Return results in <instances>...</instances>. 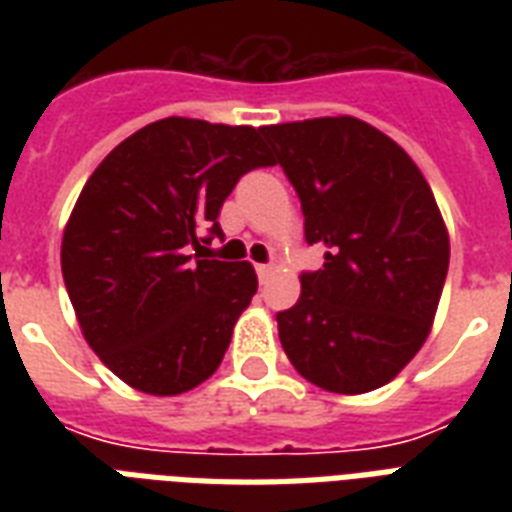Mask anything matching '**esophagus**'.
Returning <instances> with one entry per match:
<instances>
[{
  "instance_id": "obj_1",
  "label": "esophagus",
  "mask_w": 512,
  "mask_h": 512,
  "mask_svg": "<svg viewBox=\"0 0 512 512\" xmlns=\"http://www.w3.org/2000/svg\"><path fill=\"white\" fill-rule=\"evenodd\" d=\"M255 271H257V279L265 281L268 279V273H271V265H265V263H257L255 265Z\"/></svg>"
}]
</instances>
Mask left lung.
Instances as JSON below:
<instances>
[{"label": "left lung", "mask_w": 512, "mask_h": 512, "mask_svg": "<svg viewBox=\"0 0 512 512\" xmlns=\"http://www.w3.org/2000/svg\"><path fill=\"white\" fill-rule=\"evenodd\" d=\"M324 268L276 313L284 353L332 393L390 382L422 348L436 316L449 233L428 180L404 148L353 116L263 127Z\"/></svg>", "instance_id": "left-lung-1"}]
</instances>
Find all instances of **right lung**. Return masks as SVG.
<instances>
[{
  "mask_svg": "<svg viewBox=\"0 0 512 512\" xmlns=\"http://www.w3.org/2000/svg\"><path fill=\"white\" fill-rule=\"evenodd\" d=\"M271 164L255 127L170 116L122 140L84 183L60 268L84 340L119 380L177 396L220 366L257 276L201 260V244L223 236L217 215L239 177Z\"/></svg>",
  "mask_w": 512,
  "mask_h": 512,
  "instance_id": "add662e5",
  "label": "right lung"
}]
</instances>
